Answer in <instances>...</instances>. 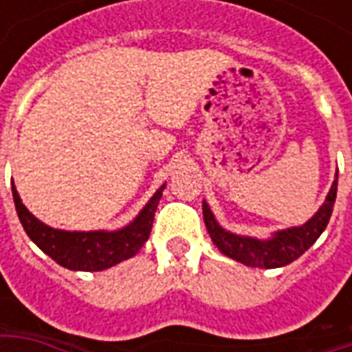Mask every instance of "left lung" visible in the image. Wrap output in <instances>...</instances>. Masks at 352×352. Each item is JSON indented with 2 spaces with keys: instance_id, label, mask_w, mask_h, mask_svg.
<instances>
[{
  "instance_id": "left-lung-1",
  "label": "left lung",
  "mask_w": 352,
  "mask_h": 352,
  "mask_svg": "<svg viewBox=\"0 0 352 352\" xmlns=\"http://www.w3.org/2000/svg\"><path fill=\"white\" fill-rule=\"evenodd\" d=\"M336 194H338V175L333 179L332 188L328 192L324 204L309 221L302 226L279 230L270 239H256V237L232 234L217 222L207 201H204L201 207H204V221H206L207 232L222 254L245 265H251V267L272 270V267H283V265L294 262L317 241L332 217Z\"/></svg>"
}]
</instances>
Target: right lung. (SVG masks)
Masks as SVG:
<instances>
[{"label": "right lung", "instance_id": "add662e5", "mask_svg": "<svg viewBox=\"0 0 352 352\" xmlns=\"http://www.w3.org/2000/svg\"><path fill=\"white\" fill-rule=\"evenodd\" d=\"M164 188L166 184H162L154 192L148 204L139 211L138 217L128 226L115 232H105V230L67 232V230L50 228L28 211L14 184H12V199L26 234L45 254H49L54 262L73 272H101L113 267L122 260L135 256L139 249L145 245L151 236L154 213Z\"/></svg>", "mask_w": 352, "mask_h": 352}]
</instances>
